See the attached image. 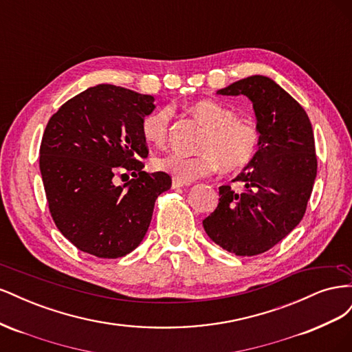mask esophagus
<instances>
[{"label": "esophagus", "mask_w": 352, "mask_h": 352, "mask_svg": "<svg viewBox=\"0 0 352 352\" xmlns=\"http://www.w3.org/2000/svg\"><path fill=\"white\" fill-rule=\"evenodd\" d=\"M189 184H185V182H180V180H177V179H173V182H172V188L173 189H177V188H182V186H188Z\"/></svg>", "instance_id": "esophagus-1"}]
</instances>
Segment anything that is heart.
Returning a JSON list of instances; mask_svg holds the SVG:
<instances>
[{
	"label": "heart",
	"instance_id": "1",
	"mask_svg": "<svg viewBox=\"0 0 352 352\" xmlns=\"http://www.w3.org/2000/svg\"><path fill=\"white\" fill-rule=\"evenodd\" d=\"M190 113L206 126L197 155L166 153L153 160L158 172H164L180 182H192L220 168L235 172L248 166L257 155L261 135L250 120L238 119L236 113L214 100H199L190 105ZM170 110L163 107L148 113L141 122L142 138L153 145L167 141Z\"/></svg>",
	"mask_w": 352,
	"mask_h": 352
}]
</instances>
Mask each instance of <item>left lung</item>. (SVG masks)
Masks as SVG:
<instances>
[{"instance_id":"1","label":"left lung","mask_w":352,"mask_h":352,"mask_svg":"<svg viewBox=\"0 0 352 352\" xmlns=\"http://www.w3.org/2000/svg\"><path fill=\"white\" fill-rule=\"evenodd\" d=\"M219 95H245L257 117V155L233 179L243 190L219 188V206L202 220L207 235L236 255H257L300 225L317 175L314 135L305 110L267 76L254 74Z\"/></svg>"}]
</instances>
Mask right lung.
I'll list each match as a JSON object with an SVG mask.
<instances>
[{
    "label": "right lung",
    "mask_w": 352,
    "mask_h": 352,
    "mask_svg": "<svg viewBox=\"0 0 352 352\" xmlns=\"http://www.w3.org/2000/svg\"><path fill=\"white\" fill-rule=\"evenodd\" d=\"M154 109L153 95L101 83L50 119L39 150L42 182L56 226L78 250L119 258L142 242L157 197L172 186L164 172H142L141 122ZM123 171L135 179L116 186Z\"/></svg>",
    "instance_id": "1"
}]
</instances>
